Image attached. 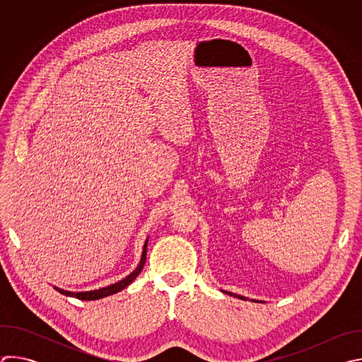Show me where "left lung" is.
Returning a JSON list of instances; mask_svg holds the SVG:
<instances>
[{"mask_svg":"<svg viewBox=\"0 0 362 362\" xmlns=\"http://www.w3.org/2000/svg\"><path fill=\"white\" fill-rule=\"evenodd\" d=\"M225 292V291H223ZM225 293H229L230 296H235V298H239V299H246L245 296H242V295H236V293H232V292H225Z\"/></svg>","mask_w":362,"mask_h":362,"instance_id":"8db88e82","label":"left lung"}]
</instances>
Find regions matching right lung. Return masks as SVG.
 Returning <instances> with one entry per match:
<instances>
[{"mask_svg":"<svg viewBox=\"0 0 362 362\" xmlns=\"http://www.w3.org/2000/svg\"><path fill=\"white\" fill-rule=\"evenodd\" d=\"M146 252H147V240H146L144 247H143V253H141V259H140L139 267H137L129 276H126L124 279H122V281L117 282V284H113V285L106 286V288H100V289H95V291H88V292H70V291L59 289V288H56V286H54V289L59 291L60 293L66 295V296H73V298H77V299H81V300H94V299H100V298H105V296L113 295V293H116V292H120L122 289H124L126 286H129V285L136 279V276L141 272L143 265H144V262H146Z\"/></svg>","mask_w":362,"mask_h":362,"instance_id":"1","label":"right lung"}]
</instances>
